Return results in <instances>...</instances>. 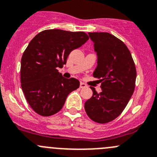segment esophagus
Masks as SVG:
<instances>
[{"instance_id": "obj_1", "label": "esophagus", "mask_w": 157, "mask_h": 157, "mask_svg": "<svg viewBox=\"0 0 157 157\" xmlns=\"http://www.w3.org/2000/svg\"><path fill=\"white\" fill-rule=\"evenodd\" d=\"M86 87H87V86H86L85 83H83V82L80 83V88H82H82H86Z\"/></svg>"}]
</instances>
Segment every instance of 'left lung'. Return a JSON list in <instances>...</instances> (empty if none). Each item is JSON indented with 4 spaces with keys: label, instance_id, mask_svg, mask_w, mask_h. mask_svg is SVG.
Wrapping results in <instances>:
<instances>
[{
    "label": "left lung",
    "instance_id": "obj_1",
    "mask_svg": "<svg viewBox=\"0 0 157 157\" xmlns=\"http://www.w3.org/2000/svg\"><path fill=\"white\" fill-rule=\"evenodd\" d=\"M89 36L97 56L93 75L100 79L102 92L91 87L93 94L85 109L91 119L106 123L126 108L135 89L136 71L130 52L121 40L107 32H89Z\"/></svg>",
    "mask_w": 157,
    "mask_h": 157
}]
</instances>
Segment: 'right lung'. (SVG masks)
Wrapping results in <instances>:
<instances>
[{"label":"right lung","mask_w":157,"mask_h":157,"mask_svg":"<svg viewBox=\"0 0 157 157\" xmlns=\"http://www.w3.org/2000/svg\"><path fill=\"white\" fill-rule=\"evenodd\" d=\"M89 40L83 31L44 30L33 38L21 61V83L30 106L49 116L60 111L70 92L79 87L74 78H65L58 68L66 64L71 51Z\"/></svg>","instance_id":"obj_1"}]
</instances>
